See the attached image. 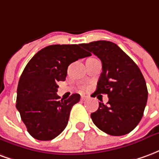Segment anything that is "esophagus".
I'll return each mask as SVG.
<instances>
[{"mask_svg":"<svg viewBox=\"0 0 159 159\" xmlns=\"http://www.w3.org/2000/svg\"><path fill=\"white\" fill-rule=\"evenodd\" d=\"M81 99H82V100H85L88 99V96H86V95H82Z\"/></svg>","mask_w":159,"mask_h":159,"instance_id":"1","label":"esophagus"}]
</instances>
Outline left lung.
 Returning <instances> with one entry per match:
<instances>
[{
    "label": "left lung",
    "mask_w": 159,
    "mask_h": 159,
    "mask_svg": "<svg viewBox=\"0 0 159 159\" xmlns=\"http://www.w3.org/2000/svg\"><path fill=\"white\" fill-rule=\"evenodd\" d=\"M81 47L101 60L102 73L94 93L109 98L107 105L99 102L98 110L91 113L93 123L111 135L129 134L142 118L148 96L140 70L113 42L97 41Z\"/></svg>",
    "instance_id": "obj_1"
}]
</instances>
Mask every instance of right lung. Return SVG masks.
<instances>
[{
  "label": "right lung",
  "mask_w": 159,
  "mask_h": 159,
  "mask_svg": "<svg viewBox=\"0 0 159 159\" xmlns=\"http://www.w3.org/2000/svg\"><path fill=\"white\" fill-rule=\"evenodd\" d=\"M90 55L81 44L50 45L36 52L26 65L19 81L16 107L33 138L52 140L66 129L80 94L60 100L57 83L66 80L71 63Z\"/></svg>",
  "instance_id": "obj_1"
}]
</instances>
